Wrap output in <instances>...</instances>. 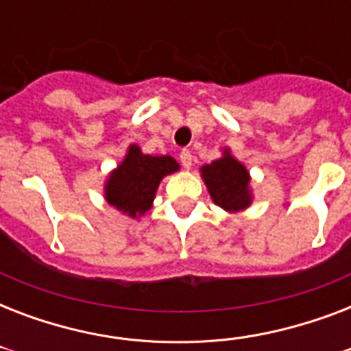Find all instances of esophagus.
<instances>
[{"instance_id":"34e87169","label":"esophagus","mask_w":351,"mask_h":351,"mask_svg":"<svg viewBox=\"0 0 351 351\" xmlns=\"http://www.w3.org/2000/svg\"><path fill=\"white\" fill-rule=\"evenodd\" d=\"M180 164L186 167V169H189L193 165V154L191 151H187V149H184L180 153Z\"/></svg>"}]
</instances>
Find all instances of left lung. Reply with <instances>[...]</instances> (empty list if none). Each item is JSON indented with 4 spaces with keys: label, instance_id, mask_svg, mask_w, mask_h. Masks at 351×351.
<instances>
[{
    "label": "left lung",
    "instance_id": "1",
    "mask_svg": "<svg viewBox=\"0 0 351 351\" xmlns=\"http://www.w3.org/2000/svg\"><path fill=\"white\" fill-rule=\"evenodd\" d=\"M200 176L208 193L219 208L228 213L245 211L253 204L251 175L230 147L222 149V156L200 167Z\"/></svg>",
    "mask_w": 351,
    "mask_h": 351
}]
</instances>
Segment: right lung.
I'll use <instances>...</instances> for the list:
<instances>
[{"label": "right lung", "instance_id": "add662e5", "mask_svg": "<svg viewBox=\"0 0 351 351\" xmlns=\"http://www.w3.org/2000/svg\"><path fill=\"white\" fill-rule=\"evenodd\" d=\"M176 171L180 165L173 156L145 154L140 145L131 143L123 160L107 175L104 198L121 215L140 219L153 208L160 182Z\"/></svg>", "mask_w": 351, "mask_h": 351}]
</instances>
